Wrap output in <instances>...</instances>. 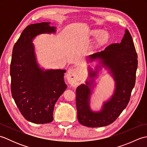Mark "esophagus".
Here are the masks:
<instances>
[{
  "label": "esophagus",
  "instance_id": "1",
  "mask_svg": "<svg viewBox=\"0 0 147 147\" xmlns=\"http://www.w3.org/2000/svg\"><path fill=\"white\" fill-rule=\"evenodd\" d=\"M80 68H71L68 70L67 78L72 86H77L80 79Z\"/></svg>",
  "mask_w": 147,
  "mask_h": 147
}]
</instances>
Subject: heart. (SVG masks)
Returning <instances> with one entry per match:
<instances>
[{
	"label": "heart",
	"mask_w": 147,
	"mask_h": 147,
	"mask_svg": "<svg viewBox=\"0 0 147 147\" xmlns=\"http://www.w3.org/2000/svg\"><path fill=\"white\" fill-rule=\"evenodd\" d=\"M89 36L92 38H96L95 45L96 47H100L107 43L109 38L110 35L107 32H104L102 29H93L89 32Z\"/></svg>",
	"instance_id": "b5f03b06"
}]
</instances>
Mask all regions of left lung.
Here are the masks:
<instances>
[{"label":"left lung","instance_id":"obj_1","mask_svg":"<svg viewBox=\"0 0 147 147\" xmlns=\"http://www.w3.org/2000/svg\"><path fill=\"white\" fill-rule=\"evenodd\" d=\"M138 56L129 31L125 30L120 43L109 45L104 51L90 55L87 62L97 61L95 70L88 66V80L76 91L78 119L82 125L90 127L108 126L119 116L129 101L135 85ZM104 67L113 78L115 88L113 94L105 102L100 110L93 111L90 107V97L96 86L94 80L98 71Z\"/></svg>","mask_w":147,"mask_h":147}]
</instances>
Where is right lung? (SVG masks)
I'll return each instance as SVG.
<instances>
[{
	"label": "right lung",
	"mask_w": 147,
	"mask_h": 147,
	"mask_svg": "<svg viewBox=\"0 0 147 147\" xmlns=\"http://www.w3.org/2000/svg\"><path fill=\"white\" fill-rule=\"evenodd\" d=\"M51 23L32 24L24 29L12 49L10 67L12 98L27 121L46 124L54 119L56 102L67 88L65 69H45L37 62L33 40L41 34L55 33Z\"/></svg>",
	"instance_id": "1"
}]
</instances>
